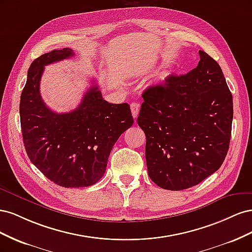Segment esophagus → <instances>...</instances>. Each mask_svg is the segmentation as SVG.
<instances>
[{
    "instance_id": "obj_1",
    "label": "esophagus",
    "mask_w": 252,
    "mask_h": 252,
    "mask_svg": "<svg viewBox=\"0 0 252 252\" xmlns=\"http://www.w3.org/2000/svg\"><path fill=\"white\" fill-rule=\"evenodd\" d=\"M130 109L132 112V117L135 120L139 116V111H140V104L139 103H131L130 105Z\"/></svg>"
}]
</instances>
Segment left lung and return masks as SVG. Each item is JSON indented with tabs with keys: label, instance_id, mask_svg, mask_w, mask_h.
<instances>
[{
	"label": "left lung",
	"instance_id": "8db88e82",
	"mask_svg": "<svg viewBox=\"0 0 252 252\" xmlns=\"http://www.w3.org/2000/svg\"><path fill=\"white\" fill-rule=\"evenodd\" d=\"M190 72L169 75L143 93L138 124L146 135L149 178L164 189H187L222 166L229 148L232 94L217 61L199 51Z\"/></svg>",
	"mask_w": 252,
	"mask_h": 252
}]
</instances>
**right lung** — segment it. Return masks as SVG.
Wrapping results in <instances>:
<instances>
[{
  "mask_svg": "<svg viewBox=\"0 0 252 252\" xmlns=\"http://www.w3.org/2000/svg\"><path fill=\"white\" fill-rule=\"evenodd\" d=\"M73 55L72 49L63 48L35 59L20 101L29 159L48 180L65 188L88 187L100 181L113 145L133 124L130 106L105 101L97 85L91 86L70 112H53L45 105L40 94L45 66Z\"/></svg>",
  "mask_w": 252,
  "mask_h": 252,
  "instance_id": "1",
  "label": "right lung"
}]
</instances>
